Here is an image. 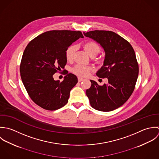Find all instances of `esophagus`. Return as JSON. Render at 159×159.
<instances>
[{
  "label": "esophagus",
  "mask_w": 159,
  "mask_h": 159,
  "mask_svg": "<svg viewBox=\"0 0 159 159\" xmlns=\"http://www.w3.org/2000/svg\"><path fill=\"white\" fill-rule=\"evenodd\" d=\"M84 79L83 78H81V77H78V81L79 82H82L83 81Z\"/></svg>",
  "instance_id": "34e87169"
}]
</instances>
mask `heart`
Returning <instances> with one entry per match:
<instances>
[{"instance_id":"heart-1","label":"heart","mask_w":159,"mask_h":159,"mask_svg":"<svg viewBox=\"0 0 159 159\" xmlns=\"http://www.w3.org/2000/svg\"><path fill=\"white\" fill-rule=\"evenodd\" d=\"M83 47L85 52L90 56L95 57L100 51V47L99 45L93 41H87L84 43ZM75 52V47L74 45L69 47L65 52V56L67 61H72L74 59V54ZM96 61L99 62V60L96 59ZM93 70V68L91 66H87L83 65H76L72 69L74 74L79 77H87Z\"/></svg>"}]
</instances>
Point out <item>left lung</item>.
Returning <instances> with one entry per match:
<instances>
[{"label": "left lung", "instance_id": "8db88e82", "mask_svg": "<svg viewBox=\"0 0 159 159\" xmlns=\"http://www.w3.org/2000/svg\"><path fill=\"white\" fill-rule=\"evenodd\" d=\"M84 34L104 48V64L96 75L108 80L107 84L102 86L90 80L92 85L86 94L93 108L103 112L112 111L122 106L134 91L139 74L134 51L127 40L112 31L95 30Z\"/></svg>", "mask_w": 159, "mask_h": 159}]
</instances>
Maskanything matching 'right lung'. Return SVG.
I'll list each match as a JSON object with an SVG mask.
<instances>
[{"instance_id": "add662e5", "label": "right lung", "mask_w": 159, "mask_h": 159, "mask_svg": "<svg viewBox=\"0 0 159 159\" xmlns=\"http://www.w3.org/2000/svg\"><path fill=\"white\" fill-rule=\"evenodd\" d=\"M80 37H84L80 31L53 30L37 36L26 46L20 67L21 78L30 97L40 107L55 111L67 103L77 77L67 72L60 82L53 75L64 67L66 50Z\"/></svg>"}]
</instances>
